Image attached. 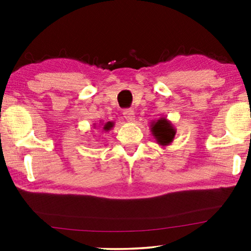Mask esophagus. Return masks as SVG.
<instances>
[{"mask_svg": "<svg viewBox=\"0 0 251 251\" xmlns=\"http://www.w3.org/2000/svg\"><path fill=\"white\" fill-rule=\"evenodd\" d=\"M123 118H125L128 122H132L135 120V112L132 109H125L123 111Z\"/></svg>", "mask_w": 251, "mask_h": 251, "instance_id": "esophagus-1", "label": "esophagus"}]
</instances>
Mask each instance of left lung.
<instances>
[{
  "label": "left lung",
  "instance_id": "left-lung-1",
  "mask_svg": "<svg viewBox=\"0 0 251 251\" xmlns=\"http://www.w3.org/2000/svg\"><path fill=\"white\" fill-rule=\"evenodd\" d=\"M151 132L159 145L168 146L174 142L176 129L167 118H160L151 123Z\"/></svg>",
  "mask_w": 251,
  "mask_h": 251
}]
</instances>
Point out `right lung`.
Masks as SVG:
<instances>
[{"label": "right lung", "mask_w": 251, "mask_h": 251, "mask_svg": "<svg viewBox=\"0 0 251 251\" xmlns=\"http://www.w3.org/2000/svg\"><path fill=\"white\" fill-rule=\"evenodd\" d=\"M113 126H114V122L112 121H108L106 123H100V126H99V128H101L102 131H109ZM95 128H96V125H95Z\"/></svg>", "instance_id": "1"}]
</instances>
